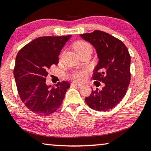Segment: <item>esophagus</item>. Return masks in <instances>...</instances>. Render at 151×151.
I'll list each match as a JSON object with an SVG mask.
<instances>
[{"instance_id":"esophagus-1","label":"esophagus","mask_w":151,"mask_h":151,"mask_svg":"<svg viewBox=\"0 0 151 151\" xmlns=\"http://www.w3.org/2000/svg\"><path fill=\"white\" fill-rule=\"evenodd\" d=\"M72 85H73L74 87L77 88H80V87H82V85H81V84H78V83H72Z\"/></svg>"}]
</instances>
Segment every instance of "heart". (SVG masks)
<instances>
[{
	"label": "heart",
	"mask_w": 151,
	"mask_h": 151,
	"mask_svg": "<svg viewBox=\"0 0 151 151\" xmlns=\"http://www.w3.org/2000/svg\"><path fill=\"white\" fill-rule=\"evenodd\" d=\"M75 50L76 53H79L87 50H91V46L85 42H78L75 45ZM87 73L86 70L74 71L70 75V78L75 81H82L87 76Z\"/></svg>",
	"instance_id": "1"
}]
</instances>
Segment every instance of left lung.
I'll return each mask as SVG.
<instances>
[{
	"label": "left lung",
	"mask_w": 151,
	"mask_h": 151,
	"mask_svg": "<svg viewBox=\"0 0 151 151\" xmlns=\"http://www.w3.org/2000/svg\"><path fill=\"white\" fill-rule=\"evenodd\" d=\"M80 36L96 50L99 62L93 70V79L102 82V90L97 88L85 97L91 108L105 111L116 107L125 96L130 81V56L124 43L109 33L95 30Z\"/></svg>",
	"instance_id": "left-lung-1"
}]
</instances>
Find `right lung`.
<instances>
[{"mask_svg":"<svg viewBox=\"0 0 151 151\" xmlns=\"http://www.w3.org/2000/svg\"><path fill=\"white\" fill-rule=\"evenodd\" d=\"M71 37L44 36L25 45L16 56L14 76L21 101L29 109L39 115L53 114L62 105L70 84L58 82L47 85L45 77L52 64H58L61 50Z\"/></svg>","mask_w":151,"mask_h":151,"instance_id":"right-lung-1","label":"right lung"}]
</instances>
